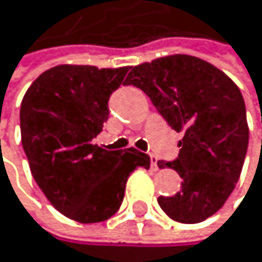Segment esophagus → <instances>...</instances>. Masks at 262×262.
I'll list each match as a JSON object with an SVG mask.
<instances>
[{
    "label": "esophagus",
    "mask_w": 262,
    "mask_h": 262,
    "mask_svg": "<svg viewBox=\"0 0 262 262\" xmlns=\"http://www.w3.org/2000/svg\"><path fill=\"white\" fill-rule=\"evenodd\" d=\"M151 168L152 170H159V162H157L156 156H151Z\"/></svg>",
    "instance_id": "obj_1"
}]
</instances>
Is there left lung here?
Wrapping results in <instances>:
<instances>
[{"mask_svg":"<svg viewBox=\"0 0 262 262\" xmlns=\"http://www.w3.org/2000/svg\"><path fill=\"white\" fill-rule=\"evenodd\" d=\"M128 84L141 89L168 125L184 134L177 159L159 161L161 168L178 171L181 189L157 202L173 221H205L228 201L244 167L250 132L240 89L208 61L184 54L134 67Z\"/></svg>","mask_w":262,"mask_h":262,"instance_id":"8db88e82","label":"left lung"}]
</instances>
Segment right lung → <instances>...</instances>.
Masks as SVG:
<instances>
[{
  "label": "right lung",
  "instance_id": "1",
  "mask_svg": "<svg viewBox=\"0 0 262 262\" xmlns=\"http://www.w3.org/2000/svg\"><path fill=\"white\" fill-rule=\"evenodd\" d=\"M128 68L58 65L38 76L22 100L20 134L31 175L47 201L78 223L111 218L128 175L151 165L149 156L134 148L108 151L92 143Z\"/></svg>",
  "mask_w": 262,
  "mask_h": 262
}]
</instances>
